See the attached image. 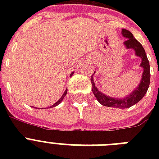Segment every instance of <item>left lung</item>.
<instances>
[{"label": "left lung", "mask_w": 159, "mask_h": 159, "mask_svg": "<svg viewBox=\"0 0 159 159\" xmlns=\"http://www.w3.org/2000/svg\"><path fill=\"white\" fill-rule=\"evenodd\" d=\"M121 34L125 38H127L126 41L124 42V45L125 46V48L127 49L128 48L134 49L135 52L136 56L140 57L142 60L140 67L143 68V71L139 84L127 97L124 98H116V97H109L107 95L100 92L95 85L94 79H93L94 74L91 77V82H92V92L100 104L105 106H108V107H113V108L125 109L129 108L130 106L138 103L146 94L149 87V83H150V67H149V62H148L144 48L141 45V43L134 37L132 33L127 30L122 29Z\"/></svg>", "instance_id": "8db88e82"}]
</instances>
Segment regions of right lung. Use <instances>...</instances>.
<instances>
[{
  "instance_id": "1",
  "label": "right lung",
  "mask_w": 159,
  "mask_h": 159,
  "mask_svg": "<svg viewBox=\"0 0 159 159\" xmlns=\"http://www.w3.org/2000/svg\"><path fill=\"white\" fill-rule=\"evenodd\" d=\"M72 74H73V72H72V73H71V75H72ZM67 90L66 89V91H65L64 93H63V94H62V97H60V99L58 100V101H57V102H56V103H54V104H53V106H49V107H48V108H52V107H55V106H57V105H59L60 103H61V102H62V100H63V98H64L65 96H66V95H67ZM36 109H37V108H36ZM38 109H39V108H38ZM40 109H41V108H40ZM42 109H45V108H42Z\"/></svg>"
}]
</instances>
